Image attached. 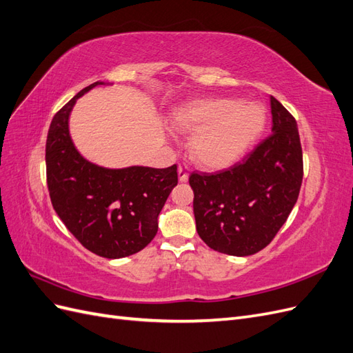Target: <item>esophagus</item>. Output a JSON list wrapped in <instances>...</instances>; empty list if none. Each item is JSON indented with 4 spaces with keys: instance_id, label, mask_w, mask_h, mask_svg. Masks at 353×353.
<instances>
[{
    "instance_id": "1",
    "label": "esophagus",
    "mask_w": 353,
    "mask_h": 353,
    "mask_svg": "<svg viewBox=\"0 0 353 353\" xmlns=\"http://www.w3.org/2000/svg\"><path fill=\"white\" fill-rule=\"evenodd\" d=\"M178 178H179L181 183H185L187 178H188V170H187V166H183V165H179V166H178Z\"/></svg>"
}]
</instances>
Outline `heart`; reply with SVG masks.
Here are the masks:
<instances>
[{
  "instance_id": "heart-1",
  "label": "heart",
  "mask_w": 353,
  "mask_h": 353,
  "mask_svg": "<svg viewBox=\"0 0 353 353\" xmlns=\"http://www.w3.org/2000/svg\"><path fill=\"white\" fill-rule=\"evenodd\" d=\"M265 125V110L258 103L237 100L197 101L175 116L183 132H196L191 156L203 166L222 168L244 154Z\"/></svg>"
}]
</instances>
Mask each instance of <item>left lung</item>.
Returning a JSON list of instances; mask_svg holds the SVG:
<instances>
[{
	"instance_id": "left-lung-1",
	"label": "left lung",
	"mask_w": 353,
	"mask_h": 353,
	"mask_svg": "<svg viewBox=\"0 0 353 353\" xmlns=\"http://www.w3.org/2000/svg\"><path fill=\"white\" fill-rule=\"evenodd\" d=\"M272 132L241 162L218 172H191L194 218L210 249L249 256L265 249L296 205L303 154L296 119L271 97Z\"/></svg>"
}]
</instances>
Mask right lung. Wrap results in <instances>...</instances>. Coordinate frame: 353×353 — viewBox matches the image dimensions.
<instances>
[{"mask_svg": "<svg viewBox=\"0 0 353 353\" xmlns=\"http://www.w3.org/2000/svg\"><path fill=\"white\" fill-rule=\"evenodd\" d=\"M79 91L54 114L46 144L47 185L59 218L85 249L108 259L143 250L157 232V216L178 184L176 165L165 169H105L85 160L69 135Z\"/></svg>", "mask_w": 353, "mask_h": 353, "instance_id": "add662e5", "label": "right lung"}]
</instances>
